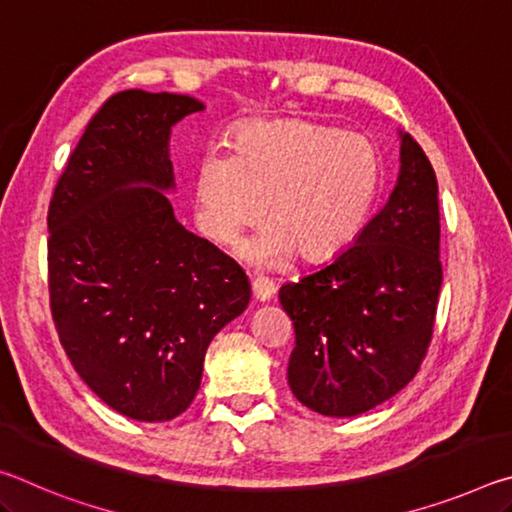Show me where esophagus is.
<instances>
[{
    "label": "esophagus",
    "instance_id": "34e87169",
    "mask_svg": "<svg viewBox=\"0 0 512 512\" xmlns=\"http://www.w3.org/2000/svg\"><path fill=\"white\" fill-rule=\"evenodd\" d=\"M253 296H255L257 302H268V300H271L275 296L273 282L262 280V277H259V280L253 282Z\"/></svg>",
    "mask_w": 512,
    "mask_h": 512
}]
</instances>
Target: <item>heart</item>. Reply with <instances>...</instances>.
I'll return each instance as SVG.
<instances>
[{"label":"heart","instance_id":"1","mask_svg":"<svg viewBox=\"0 0 512 512\" xmlns=\"http://www.w3.org/2000/svg\"><path fill=\"white\" fill-rule=\"evenodd\" d=\"M381 158L359 133L309 119L250 121L232 153L210 151L196 169L198 225L235 246L262 212L271 221L250 241V264L273 268L298 253L307 262L348 248L377 201Z\"/></svg>","mask_w":512,"mask_h":512}]
</instances>
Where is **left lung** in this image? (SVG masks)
I'll return each instance as SVG.
<instances>
[{"instance_id":"obj_1","label":"left lung","mask_w":512,"mask_h":512,"mask_svg":"<svg viewBox=\"0 0 512 512\" xmlns=\"http://www.w3.org/2000/svg\"><path fill=\"white\" fill-rule=\"evenodd\" d=\"M440 284L436 173L400 131V173L386 205L350 248L280 289L296 327L287 377L298 402L352 418L400 393L427 354Z\"/></svg>"}]
</instances>
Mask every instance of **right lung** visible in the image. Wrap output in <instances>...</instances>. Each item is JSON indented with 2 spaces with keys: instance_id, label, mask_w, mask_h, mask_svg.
I'll return each instance as SVG.
<instances>
[{
  "instance_id": "add662e5",
  "label": "right lung",
  "mask_w": 512,
  "mask_h": 512,
  "mask_svg": "<svg viewBox=\"0 0 512 512\" xmlns=\"http://www.w3.org/2000/svg\"><path fill=\"white\" fill-rule=\"evenodd\" d=\"M205 106L126 90L85 128L49 205V296L60 343L110 409L140 422L187 411L207 345L250 302L241 266L185 230L171 128Z\"/></svg>"
}]
</instances>
